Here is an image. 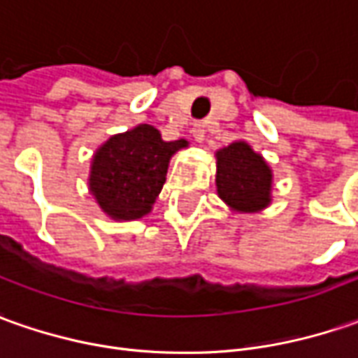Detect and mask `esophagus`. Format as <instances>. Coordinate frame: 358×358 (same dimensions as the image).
<instances>
[{"instance_id": "obj_1", "label": "esophagus", "mask_w": 358, "mask_h": 358, "mask_svg": "<svg viewBox=\"0 0 358 358\" xmlns=\"http://www.w3.org/2000/svg\"><path fill=\"white\" fill-rule=\"evenodd\" d=\"M205 134H207V129H205V124H195L193 126V138H195V141H199V143H203L205 141Z\"/></svg>"}]
</instances>
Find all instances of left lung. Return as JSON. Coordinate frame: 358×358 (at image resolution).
Returning <instances> with one entry per match:
<instances>
[{
	"label": "left lung",
	"mask_w": 358,
	"mask_h": 358,
	"mask_svg": "<svg viewBox=\"0 0 358 358\" xmlns=\"http://www.w3.org/2000/svg\"><path fill=\"white\" fill-rule=\"evenodd\" d=\"M217 193L236 213H258L272 203V169L246 141L217 151Z\"/></svg>",
	"instance_id": "8db88e82"
}]
</instances>
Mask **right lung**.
I'll use <instances>...</instances> for the list:
<instances>
[{
    "mask_svg": "<svg viewBox=\"0 0 358 358\" xmlns=\"http://www.w3.org/2000/svg\"><path fill=\"white\" fill-rule=\"evenodd\" d=\"M183 148L187 141H163L150 124L116 134L92 157L90 193L114 220L145 217L162 193L171 155Z\"/></svg>",
    "mask_w": 358,
    "mask_h": 358,
    "instance_id": "1",
    "label": "right lung"
}]
</instances>
